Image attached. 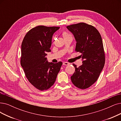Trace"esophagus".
Listing matches in <instances>:
<instances>
[{"mask_svg":"<svg viewBox=\"0 0 121 121\" xmlns=\"http://www.w3.org/2000/svg\"><path fill=\"white\" fill-rule=\"evenodd\" d=\"M70 64L69 63V62H63V65H69Z\"/></svg>","mask_w":121,"mask_h":121,"instance_id":"obj_1","label":"esophagus"}]
</instances>
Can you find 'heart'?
<instances>
[{"label":"heart","instance_id":"b5f03b06","mask_svg":"<svg viewBox=\"0 0 121 121\" xmlns=\"http://www.w3.org/2000/svg\"><path fill=\"white\" fill-rule=\"evenodd\" d=\"M62 36H63V37H64V38L65 39V38H66L68 37H69V36H70L71 35L69 34V33H68L67 32H66L65 31H64L63 32H62Z\"/></svg>","mask_w":121,"mask_h":121}]
</instances>
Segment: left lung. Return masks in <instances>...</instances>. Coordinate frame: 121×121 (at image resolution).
<instances>
[{
  "instance_id": "left-lung-1",
  "label": "left lung",
  "mask_w": 121,
  "mask_h": 121,
  "mask_svg": "<svg viewBox=\"0 0 121 121\" xmlns=\"http://www.w3.org/2000/svg\"><path fill=\"white\" fill-rule=\"evenodd\" d=\"M76 41L75 52L81 53L83 64L77 67L71 80L76 87L89 88L97 81L105 62V56L100 34L94 26L81 22L67 26Z\"/></svg>"
}]
</instances>
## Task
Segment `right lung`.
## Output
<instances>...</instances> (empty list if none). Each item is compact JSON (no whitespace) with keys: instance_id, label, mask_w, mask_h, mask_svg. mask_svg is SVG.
I'll return each instance as SVG.
<instances>
[{"instance_id":"add662e5","label":"right lung","mask_w":121,"mask_h":121,"mask_svg":"<svg viewBox=\"0 0 121 121\" xmlns=\"http://www.w3.org/2000/svg\"><path fill=\"white\" fill-rule=\"evenodd\" d=\"M60 27L38 26L29 31L21 45V65L30 83L41 91L54 84L62 62H48L47 52L51 51L52 37Z\"/></svg>"}]
</instances>
